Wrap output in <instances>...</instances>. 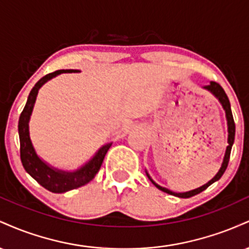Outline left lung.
Returning a JSON list of instances; mask_svg holds the SVG:
<instances>
[{"label":"left lung","instance_id":"1","mask_svg":"<svg viewBox=\"0 0 249 249\" xmlns=\"http://www.w3.org/2000/svg\"><path fill=\"white\" fill-rule=\"evenodd\" d=\"M205 89H207V90H210L211 92L213 93L214 96L216 97V98L219 99L220 103L222 104V107H224L225 111H226V117H227V124H228V146L226 148V153H225V158H224V162H222L221 165V168L219 170V172L216 173V176L214 177V178L211 180V181H208L206 185H204V186L196 188V190H193V191H190V192H186V193H174V192H171V191L166 190V188L164 187H160L159 185H157L156 182L153 181L152 179L150 178L151 181H152L153 185H156L157 187L159 188V190L164 191V192H166L168 194H172V196H179V198H191V196H196V194H199L200 192H202V191H205L206 188L210 186V185H212L214 181H216V180H219L220 178L222 177V174L225 173L226 168L228 166V162H230V157H231V150H232V146H233V142H234V137H235V123H234V119H233V115H232V110H231V104H230V99H228L227 95H226L225 90L222 89L221 85L219 84V83L216 82H211L210 85H207V87H205ZM148 176V174H147Z\"/></svg>","mask_w":249,"mask_h":249}]
</instances>
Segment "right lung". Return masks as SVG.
Returning a JSON list of instances; mask_svg holds the SVG:
<instances>
[{"label": "right lung", "mask_w": 249, "mask_h": 249, "mask_svg": "<svg viewBox=\"0 0 249 249\" xmlns=\"http://www.w3.org/2000/svg\"><path fill=\"white\" fill-rule=\"evenodd\" d=\"M63 72H76V70H57L53 72L48 73L44 77H42L38 82L36 83L35 87L31 89L29 97H28L27 104L21 112L18 121V134H19V154H21V161L23 165L24 170L33 177L34 179L42 185L43 187L47 188L48 191L53 193H63L67 191L75 190L77 187H81L83 185L88 184L91 180L95 178L96 173L101 168L104 157L107 154V150L110 148L112 142L104 145L98 153L88 162L85 166H83L81 170L76 171L73 173L62 172V171L53 170L45 165L41 159L37 157L34 150L33 144L30 142L29 137V123L31 111H33L34 104H35L37 92L39 88L44 84L45 82L49 81L59 73Z\"/></svg>", "instance_id": "add662e5"}]
</instances>
